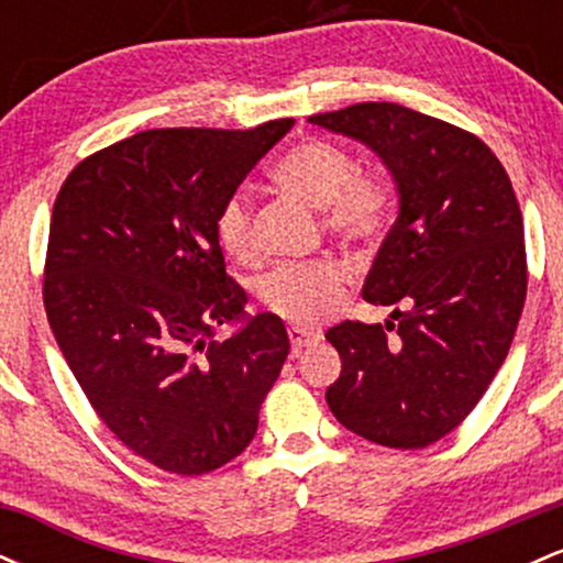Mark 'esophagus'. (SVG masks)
Returning a JSON list of instances; mask_svg holds the SVG:
<instances>
[{
    "label": "esophagus",
    "instance_id": "esophagus-1",
    "mask_svg": "<svg viewBox=\"0 0 563 563\" xmlns=\"http://www.w3.org/2000/svg\"><path fill=\"white\" fill-rule=\"evenodd\" d=\"M288 339H290V349H294V354H301L303 349L318 344L320 335L312 333V331H303L299 325H290L288 328Z\"/></svg>",
    "mask_w": 563,
    "mask_h": 563
}]
</instances>
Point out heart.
Instances as JSON below:
<instances>
[{
    "mask_svg": "<svg viewBox=\"0 0 563 563\" xmlns=\"http://www.w3.org/2000/svg\"><path fill=\"white\" fill-rule=\"evenodd\" d=\"M277 187L320 209L322 228L349 245H373L389 230L394 198L386 179L354 172V161L325 140H303L275 164ZM217 241L232 260L254 256V206L238 190L219 206ZM346 273L333 262L286 264L256 283V296L269 312L299 325H318L344 299Z\"/></svg>",
    "mask_w": 563,
    "mask_h": 563,
    "instance_id": "obj_1",
    "label": "heart"
}]
</instances>
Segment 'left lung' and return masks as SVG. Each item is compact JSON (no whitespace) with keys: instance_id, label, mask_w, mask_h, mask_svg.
Listing matches in <instances>:
<instances>
[{"instance_id":"8db88e82","label":"left lung","mask_w":563,"mask_h":563,"mask_svg":"<svg viewBox=\"0 0 563 563\" xmlns=\"http://www.w3.org/2000/svg\"><path fill=\"white\" fill-rule=\"evenodd\" d=\"M309 121L371 147L399 192L363 286L398 322L325 333L341 357L328 407L384 448H429L474 410L514 341L527 299L519 200L495 153L434 115L360 102Z\"/></svg>"}]
</instances>
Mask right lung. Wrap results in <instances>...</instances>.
Here are the masks:
<instances>
[{"label": "right lung", "instance_id": "1", "mask_svg": "<svg viewBox=\"0 0 563 563\" xmlns=\"http://www.w3.org/2000/svg\"><path fill=\"white\" fill-rule=\"evenodd\" d=\"M290 126L147 129L84 158L55 198L44 309L57 346L115 439L172 474L241 455L288 357L277 314L245 318L214 219Z\"/></svg>", "mask_w": 563, "mask_h": 563}]
</instances>
